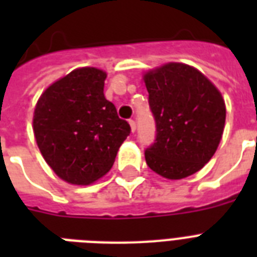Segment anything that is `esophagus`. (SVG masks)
Masks as SVG:
<instances>
[{
	"mask_svg": "<svg viewBox=\"0 0 257 257\" xmlns=\"http://www.w3.org/2000/svg\"><path fill=\"white\" fill-rule=\"evenodd\" d=\"M129 125H131V131H132V133L136 132V122L133 120H129Z\"/></svg>",
	"mask_w": 257,
	"mask_h": 257,
	"instance_id": "34e87169",
	"label": "esophagus"
}]
</instances>
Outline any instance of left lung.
I'll return each mask as SVG.
<instances>
[{"mask_svg":"<svg viewBox=\"0 0 257 257\" xmlns=\"http://www.w3.org/2000/svg\"><path fill=\"white\" fill-rule=\"evenodd\" d=\"M143 80L157 131L145 161L165 179H185L203 168L219 147L227 112L223 96L199 69L183 62L148 70Z\"/></svg>","mask_w":257,"mask_h":257,"instance_id":"left-lung-1","label":"left lung"}]
</instances>
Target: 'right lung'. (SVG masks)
<instances>
[{"label": "right lung", "instance_id": "1", "mask_svg": "<svg viewBox=\"0 0 257 257\" xmlns=\"http://www.w3.org/2000/svg\"><path fill=\"white\" fill-rule=\"evenodd\" d=\"M106 72L72 70L42 92L33 132L46 164L66 183L89 185L112 168L131 126L105 98Z\"/></svg>", "mask_w": 257, "mask_h": 257}]
</instances>
